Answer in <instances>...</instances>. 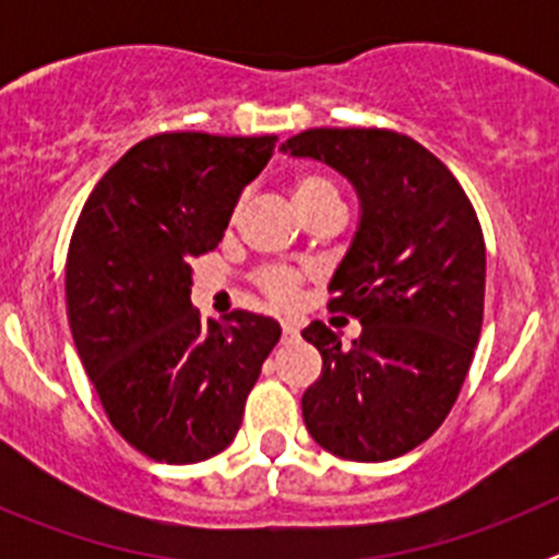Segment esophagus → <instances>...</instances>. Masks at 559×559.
Instances as JSON below:
<instances>
[{
	"label": "esophagus",
	"instance_id": "34e87169",
	"mask_svg": "<svg viewBox=\"0 0 559 559\" xmlns=\"http://www.w3.org/2000/svg\"><path fill=\"white\" fill-rule=\"evenodd\" d=\"M283 338L285 341L299 338V322H294V319H283Z\"/></svg>",
	"mask_w": 559,
	"mask_h": 559
}]
</instances>
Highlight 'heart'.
I'll return each instance as SVG.
<instances>
[{
    "label": "heart",
    "mask_w": 559,
    "mask_h": 559,
    "mask_svg": "<svg viewBox=\"0 0 559 559\" xmlns=\"http://www.w3.org/2000/svg\"><path fill=\"white\" fill-rule=\"evenodd\" d=\"M296 201H308L316 199V195H324V192H335V187L330 185L324 176H316V173H302L296 176L294 181ZM296 285H299V276L294 271L285 269H271L260 274V288L265 290L271 302L276 305H290L296 299Z\"/></svg>",
    "instance_id": "b5f03b06"
}]
</instances>
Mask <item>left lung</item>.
I'll return each mask as SVG.
<instances>
[{"label":"left lung","instance_id":"1","mask_svg":"<svg viewBox=\"0 0 559 559\" xmlns=\"http://www.w3.org/2000/svg\"><path fill=\"white\" fill-rule=\"evenodd\" d=\"M355 187L360 221L328 308L355 316L353 347L322 322L302 338L322 374L302 394L310 437L333 456L386 462L426 442L453 408L484 319L476 210L431 151L386 128H310L283 142Z\"/></svg>","mask_w":559,"mask_h":559}]
</instances>
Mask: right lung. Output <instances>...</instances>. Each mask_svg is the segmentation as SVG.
<instances>
[{
  "mask_svg": "<svg viewBox=\"0 0 559 559\" xmlns=\"http://www.w3.org/2000/svg\"><path fill=\"white\" fill-rule=\"evenodd\" d=\"M276 136L156 133L97 181L67 254V316L111 426L167 464L224 451L280 341L269 316L201 319L190 257L221 243Z\"/></svg>",
  "mask_w": 559,
  "mask_h": 559,
  "instance_id": "right-lung-1",
  "label": "right lung"
}]
</instances>
